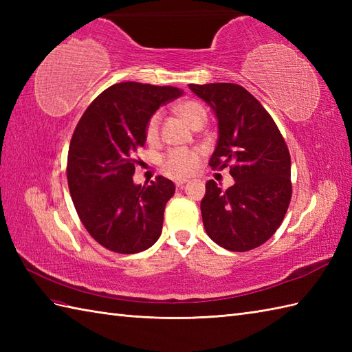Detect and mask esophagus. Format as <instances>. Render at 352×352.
<instances>
[{
    "label": "esophagus",
    "mask_w": 352,
    "mask_h": 352,
    "mask_svg": "<svg viewBox=\"0 0 352 352\" xmlns=\"http://www.w3.org/2000/svg\"><path fill=\"white\" fill-rule=\"evenodd\" d=\"M186 183H188V180H186V178H178V180H175L177 188H183Z\"/></svg>",
    "instance_id": "obj_1"
}]
</instances>
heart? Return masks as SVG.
I'll return each instance as SVG.
<instances>
[{
    "instance_id": "b5f03b06",
    "label": "heart",
    "mask_w": 352,
    "mask_h": 352,
    "mask_svg": "<svg viewBox=\"0 0 352 352\" xmlns=\"http://www.w3.org/2000/svg\"><path fill=\"white\" fill-rule=\"evenodd\" d=\"M178 113H180L186 121H188L192 126L198 122H206L207 113L206 109L201 106L198 101L188 100L183 101L177 106ZM160 122H162V113L160 111H154V113L149 116L145 126V138L148 142H154L159 138V130H160ZM199 155L193 149H186V148H177L170 149V151L164 155L163 159V168L169 172L170 175L174 177H183L189 175L198 166Z\"/></svg>"
}]
</instances>
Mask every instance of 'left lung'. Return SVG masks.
I'll return each mask as SVG.
<instances>
[{
    "label": "left lung",
    "instance_id": "left-lung-1",
    "mask_svg": "<svg viewBox=\"0 0 352 352\" xmlns=\"http://www.w3.org/2000/svg\"><path fill=\"white\" fill-rule=\"evenodd\" d=\"M218 119V144L208 164L230 168L227 190L206 183L201 201L208 237L228 251L263 245L281 226L292 198L290 154L265 107L234 83L189 85Z\"/></svg>",
    "mask_w": 352,
    "mask_h": 352
}]
</instances>
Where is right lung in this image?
I'll return each instance as SVG.
<instances>
[{
	"mask_svg": "<svg viewBox=\"0 0 352 352\" xmlns=\"http://www.w3.org/2000/svg\"><path fill=\"white\" fill-rule=\"evenodd\" d=\"M182 95L178 87L125 81L96 96L78 121L68 153V186L80 221L104 248L136 254L160 237L175 186L162 175L148 186L134 184V164L149 116Z\"/></svg>",
	"mask_w": 352,
	"mask_h": 352,
	"instance_id": "add662e5",
	"label": "right lung"
}]
</instances>
